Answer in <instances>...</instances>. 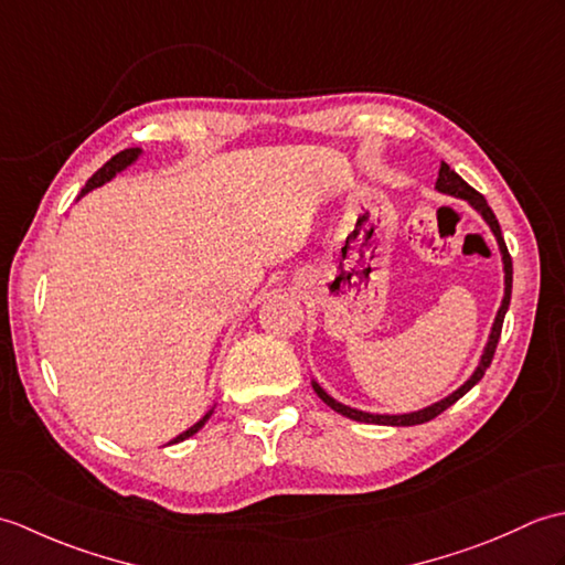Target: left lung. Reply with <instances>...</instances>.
Instances as JSON below:
<instances>
[{
    "label": "left lung",
    "mask_w": 565,
    "mask_h": 565,
    "mask_svg": "<svg viewBox=\"0 0 565 565\" xmlns=\"http://www.w3.org/2000/svg\"><path fill=\"white\" fill-rule=\"evenodd\" d=\"M435 189L439 191V194H447V196H454V199H463L468 206H471L481 218L486 221V225L490 227V233L495 235V243H498V249H500V257H502V274H505V294H502V301H500V308L495 313V320H493V328H490V334H488V342L483 347V354L481 359H478V366L473 369V374L468 376L459 388H456L454 393H449L447 398H441L437 403H431L427 407H419V411H413V413H401V415H381V413H366V411H356V407H350L344 405L340 401H334L332 395L320 386V383L313 379L310 381V386H313V391L318 393V398L330 405L334 413H340L344 417L350 419H356V423H366V425H388V427H411V425H423V423H429L431 417H437L439 413L447 411L449 405H454L459 398H463V395L471 391L478 381L483 379L486 369L490 366V362H493V354H495V347H498V340H500V330H502V320H505V313L510 308V296H512V259H510V252H508V245H505V237H502L500 233V223L495 218V213L490 211L488 201L478 194V191L473 186H468L463 179L456 174L451 167L447 162H441L439 167V177H437V184Z\"/></svg>",
    "instance_id": "left-lung-1"
}]
</instances>
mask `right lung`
Returning <instances> with one entry per match:
<instances>
[{
  "mask_svg": "<svg viewBox=\"0 0 565 565\" xmlns=\"http://www.w3.org/2000/svg\"><path fill=\"white\" fill-rule=\"evenodd\" d=\"M140 154H142V148H128V150H121L118 154H114V158H111L109 162H106L99 172H94V174H92V179H89L87 184H84V189L79 191V196H77V199L87 196L92 189H97V186H104L106 182H111V179H114L118 172H124V170H128L130 164H136V162L140 160ZM211 415H213V407H211V411H209L206 415H203V417L199 419L196 425H191L189 429H184L182 435H177L170 444H177V441H184V439H189V437H194L196 431H199L203 425L209 423V417H211Z\"/></svg>",
  "mask_w": 565,
  "mask_h": 565,
  "instance_id": "obj_1",
  "label": "right lung"
}]
</instances>
